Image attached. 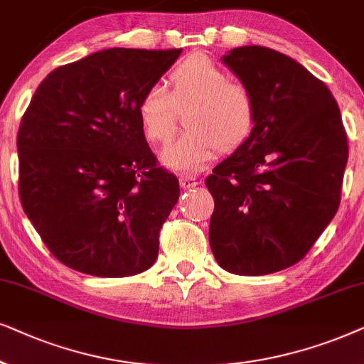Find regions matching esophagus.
<instances>
[{
    "label": "esophagus",
    "mask_w": 364,
    "mask_h": 364,
    "mask_svg": "<svg viewBox=\"0 0 364 364\" xmlns=\"http://www.w3.org/2000/svg\"><path fill=\"white\" fill-rule=\"evenodd\" d=\"M179 185H181L186 190V188L198 186V185H200V181H198V179L193 178V176H183L181 179H179Z\"/></svg>",
    "instance_id": "obj_1"
}]
</instances>
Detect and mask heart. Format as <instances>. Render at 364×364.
Masks as SVG:
<instances>
[{
  "instance_id": "heart-1",
  "label": "heart",
  "mask_w": 364,
  "mask_h": 364,
  "mask_svg": "<svg viewBox=\"0 0 364 364\" xmlns=\"http://www.w3.org/2000/svg\"><path fill=\"white\" fill-rule=\"evenodd\" d=\"M171 93L151 83L138 103V118L146 138L166 143L176 124V108L185 114L186 133L163 149L161 163L178 173H195L215 158L218 148L231 149L250 136L256 121L255 96L248 86L231 81L210 58L196 55L169 75Z\"/></svg>"
}]
</instances>
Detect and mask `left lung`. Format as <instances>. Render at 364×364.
I'll return each instance as SVG.
<instances>
[{
	"instance_id": "1",
	"label": "left lung",
	"mask_w": 364,
	"mask_h": 364,
	"mask_svg": "<svg viewBox=\"0 0 364 364\" xmlns=\"http://www.w3.org/2000/svg\"><path fill=\"white\" fill-rule=\"evenodd\" d=\"M221 61L255 96L250 136L213 168L210 246L232 274L289 268L336 215L346 132L328 86L283 53L241 46Z\"/></svg>"
}]
</instances>
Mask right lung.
<instances>
[{"instance_id":"right-lung-1","label":"right lung","mask_w":364,"mask_h":364,"mask_svg":"<svg viewBox=\"0 0 364 364\" xmlns=\"http://www.w3.org/2000/svg\"><path fill=\"white\" fill-rule=\"evenodd\" d=\"M183 50L109 48L56 68L18 132L19 200L48 250L101 278L143 273L179 198L156 166L138 103Z\"/></svg>"}]
</instances>
